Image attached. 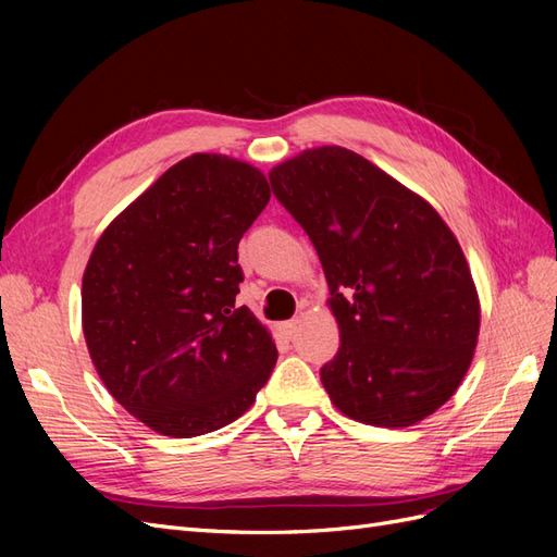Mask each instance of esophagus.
<instances>
[{
  "mask_svg": "<svg viewBox=\"0 0 557 557\" xmlns=\"http://www.w3.org/2000/svg\"><path fill=\"white\" fill-rule=\"evenodd\" d=\"M297 325H299V320H297V318H293V320H285V323L281 325V332H283L285 336H293V334L297 332Z\"/></svg>",
  "mask_w": 557,
  "mask_h": 557,
  "instance_id": "1",
  "label": "esophagus"
}]
</instances>
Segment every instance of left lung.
<instances>
[{
    "label": "left lung",
    "instance_id": "8db88e82",
    "mask_svg": "<svg viewBox=\"0 0 557 557\" xmlns=\"http://www.w3.org/2000/svg\"><path fill=\"white\" fill-rule=\"evenodd\" d=\"M269 181L330 285L342 346L320 381L334 407L376 428L432 416L462 383L481 325L450 227L430 201L342 146L301 150Z\"/></svg>",
    "mask_w": 557,
    "mask_h": 557
}]
</instances>
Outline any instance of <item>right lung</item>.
Returning a JSON list of instances; mask_svg holds the SVG:
<instances>
[{"label":"right lung","mask_w":557,"mask_h":557,"mask_svg":"<svg viewBox=\"0 0 557 557\" xmlns=\"http://www.w3.org/2000/svg\"><path fill=\"white\" fill-rule=\"evenodd\" d=\"M269 197L248 162L195 153L117 213L83 274V334L107 391L174 440L221 430L276 364L272 334L234 299L239 242Z\"/></svg>","instance_id":"1"}]
</instances>
